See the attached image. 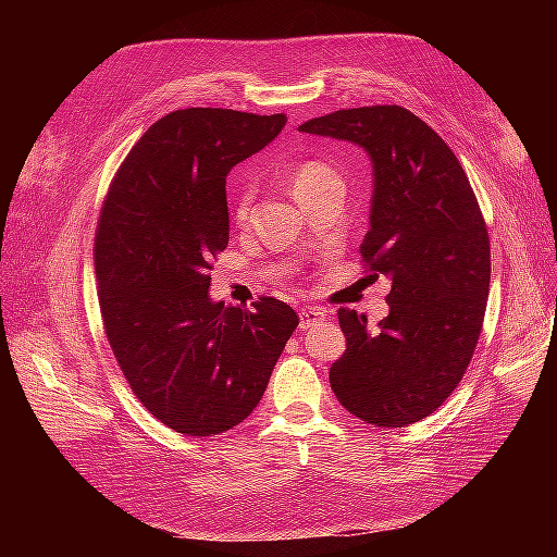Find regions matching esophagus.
Here are the masks:
<instances>
[{
    "mask_svg": "<svg viewBox=\"0 0 557 557\" xmlns=\"http://www.w3.org/2000/svg\"><path fill=\"white\" fill-rule=\"evenodd\" d=\"M325 318H327V311L320 309V307L301 309V311H299V327H301V330H309V327H313L315 323H323Z\"/></svg>",
    "mask_w": 557,
    "mask_h": 557,
    "instance_id": "esophagus-1",
    "label": "esophagus"
}]
</instances>
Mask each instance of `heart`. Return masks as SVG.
Here are the masks:
<instances>
[{
    "label": "heart",
    "mask_w": 557,
    "mask_h": 557,
    "mask_svg": "<svg viewBox=\"0 0 557 557\" xmlns=\"http://www.w3.org/2000/svg\"><path fill=\"white\" fill-rule=\"evenodd\" d=\"M325 183H342L339 174H336L325 162H318V160L301 162L293 172V193H295L297 201L301 199V195H307ZM250 205H252V188L250 185H246L242 195L237 197V205H234V218H237L239 223H244L248 218Z\"/></svg>",
    "instance_id": "obj_1"
}]
</instances>
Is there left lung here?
<instances>
[{
    "label": "left lung",
    "instance_id": "obj_1",
    "mask_svg": "<svg viewBox=\"0 0 557 557\" xmlns=\"http://www.w3.org/2000/svg\"><path fill=\"white\" fill-rule=\"evenodd\" d=\"M299 132L367 150L374 195L360 252L367 272L393 281L374 330L339 309L346 352L330 367L332 391L364 423H418L458 387L483 327L491 239L476 195L446 141L404 107L342 109Z\"/></svg>",
    "mask_w": 557,
    "mask_h": 557
}]
</instances>
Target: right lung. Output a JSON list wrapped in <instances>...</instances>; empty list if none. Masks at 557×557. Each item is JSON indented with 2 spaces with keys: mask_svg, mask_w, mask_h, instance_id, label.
I'll list each match as a JSON object with an SVG mask.
<instances>
[{
  "mask_svg": "<svg viewBox=\"0 0 557 557\" xmlns=\"http://www.w3.org/2000/svg\"><path fill=\"white\" fill-rule=\"evenodd\" d=\"M285 113L178 109L134 144L95 234L97 297L132 393L190 436L227 432L258 407L299 315L274 297L211 301L227 248L225 178L283 129Z\"/></svg>",
  "mask_w": 557,
  "mask_h": 557,
  "instance_id": "right-lung-1",
  "label": "right lung"
}]
</instances>
